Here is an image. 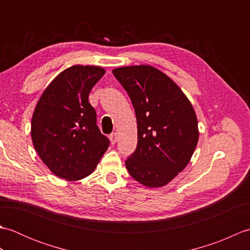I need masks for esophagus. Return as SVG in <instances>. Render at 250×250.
Instances as JSON below:
<instances>
[{"mask_svg": "<svg viewBox=\"0 0 250 250\" xmlns=\"http://www.w3.org/2000/svg\"><path fill=\"white\" fill-rule=\"evenodd\" d=\"M117 133L115 132V133H111L110 135H109V140H110V142H111V144H115V143L117 142Z\"/></svg>", "mask_w": 250, "mask_h": 250, "instance_id": "34e87169", "label": "esophagus"}]
</instances>
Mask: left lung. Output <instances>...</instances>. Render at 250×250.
I'll return each mask as SVG.
<instances>
[{
    "mask_svg": "<svg viewBox=\"0 0 250 250\" xmlns=\"http://www.w3.org/2000/svg\"><path fill=\"white\" fill-rule=\"evenodd\" d=\"M136 115L137 146L125 160L130 175L149 188L162 187L187 167L199 141L190 101L171 78L150 65L113 70Z\"/></svg>",
    "mask_w": 250,
    "mask_h": 250,
    "instance_id": "1",
    "label": "left lung"
}]
</instances>
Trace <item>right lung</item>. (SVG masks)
Listing matches in <instances>:
<instances>
[{"label":"right lung","mask_w":250,"mask_h":250,"mask_svg":"<svg viewBox=\"0 0 250 250\" xmlns=\"http://www.w3.org/2000/svg\"><path fill=\"white\" fill-rule=\"evenodd\" d=\"M105 74L100 66L73 65L45 89L34 109L31 136L50 171L66 180L91 174L109 146L97 125L89 93Z\"/></svg>","instance_id":"obj_1"}]
</instances>
